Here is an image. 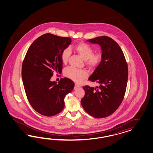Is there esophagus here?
<instances>
[{"instance_id": "esophagus-1", "label": "esophagus", "mask_w": 153, "mask_h": 153, "mask_svg": "<svg viewBox=\"0 0 153 153\" xmlns=\"http://www.w3.org/2000/svg\"><path fill=\"white\" fill-rule=\"evenodd\" d=\"M80 87V86L78 85V84H75V85H74V88H79Z\"/></svg>"}]
</instances>
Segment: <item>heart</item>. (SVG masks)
<instances>
[{"label": "heart", "mask_w": 153, "mask_h": 153, "mask_svg": "<svg viewBox=\"0 0 153 153\" xmlns=\"http://www.w3.org/2000/svg\"><path fill=\"white\" fill-rule=\"evenodd\" d=\"M74 50L86 61V65L90 68H95L100 64L102 59L101 53H94L93 48L88 44L80 42L74 46ZM71 52L70 48H67L63 50L61 53V59L63 63H66ZM65 76L72 79L76 82H79L88 77V73L84 70H78L73 67H70L65 70Z\"/></svg>", "instance_id": "obj_1"}]
</instances>
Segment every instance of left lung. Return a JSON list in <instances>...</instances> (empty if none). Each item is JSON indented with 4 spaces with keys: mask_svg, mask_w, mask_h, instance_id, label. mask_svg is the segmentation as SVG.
Segmentation results:
<instances>
[{
    "mask_svg": "<svg viewBox=\"0 0 153 153\" xmlns=\"http://www.w3.org/2000/svg\"><path fill=\"white\" fill-rule=\"evenodd\" d=\"M87 41L101 46L102 59L88 78L98 86H83L85 94L81 103L90 115L105 118L116 111L124 98L128 65L120 46L111 37L102 36Z\"/></svg>",
    "mask_w": 153,
    "mask_h": 153,
    "instance_id": "left-lung-1",
    "label": "left lung"
}]
</instances>
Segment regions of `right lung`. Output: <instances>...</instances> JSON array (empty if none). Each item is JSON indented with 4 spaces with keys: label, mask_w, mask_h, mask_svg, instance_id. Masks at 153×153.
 I'll list each match as a JSON object with an SVG mask.
<instances>
[{
    "label": "right lung",
    "mask_w": 153,
    "mask_h": 153,
    "mask_svg": "<svg viewBox=\"0 0 153 153\" xmlns=\"http://www.w3.org/2000/svg\"><path fill=\"white\" fill-rule=\"evenodd\" d=\"M70 37L45 33L28 48L22 66V77L28 100L40 114L55 116L65 107L64 99L74 88L71 79L65 77L58 83L51 81L53 73L61 74V53L71 42Z\"/></svg>",
    "instance_id": "1"
}]
</instances>
